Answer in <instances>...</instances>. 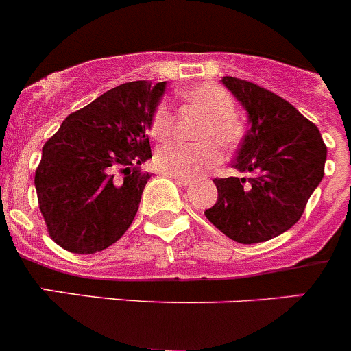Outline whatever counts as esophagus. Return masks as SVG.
<instances>
[{"label": "esophagus", "instance_id": "1", "mask_svg": "<svg viewBox=\"0 0 351 351\" xmlns=\"http://www.w3.org/2000/svg\"><path fill=\"white\" fill-rule=\"evenodd\" d=\"M169 176H171V178H175V182L182 186L192 185V180H189V178H180V176H173V175H169Z\"/></svg>", "mask_w": 351, "mask_h": 351}]
</instances>
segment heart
<instances>
[{
  "instance_id": "b5f03b06",
  "label": "heart",
  "mask_w": 351,
  "mask_h": 351,
  "mask_svg": "<svg viewBox=\"0 0 351 351\" xmlns=\"http://www.w3.org/2000/svg\"><path fill=\"white\" fill-rule=\"evenodd\" d=\"M191 106L206 114L199 126L197 136L215 138L221 147H234L241 138V124L235 119V101L227 90L218 84L202 83L183 91ZM173 124L166 104H159L150 119V133L156 140H165ZM221 152L213 140L201 142H171L160 145L156 152V166L160 171L180 178H195L220 162Z\"/></svg>"
}]
</instances>
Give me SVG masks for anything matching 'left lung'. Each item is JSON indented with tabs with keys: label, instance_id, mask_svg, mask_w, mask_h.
Wrapping results in <instances>:
<instances>
[{
	"label": "left lung",
	"instance_id": "obj_1",
	"mask_svg": "<svg viewBox=\"0 0 351 351\" xmlns=\"http://www.w3.org/2000/svg\"><path fill=\"white\" fill-rule=\"evenodd\" d=\"M221 83L247 112L250 130L232 168L250 176L213 180L218 201L204 215L235 242L270 241L301 218L322 182L327 147L319 128L279 95L237 77Z\"/></svg>",
	"mask_w": 351,
	"mask_h": 351
}]
</instances>
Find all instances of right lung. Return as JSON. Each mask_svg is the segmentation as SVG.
I'll return each mask as SVG.
<instances>
[{
    "mask_svg": "<svg viewBox=\"0 0 351 351\" xmlns=\"http://www.w3.org/2000/svg\"><path fill=\"white\" fill-rule=\"evenodd\" d=\"M166 81L124 83L69 114L43 145L34 185L48 234L65 251L107 250L130 228L150 175V119Z\"/></svg>",
    "mask_w": 351,
    "mask_h": 351,
    "instance_id": "add662e5",
    "label": "right lung"
}]
</instances>
